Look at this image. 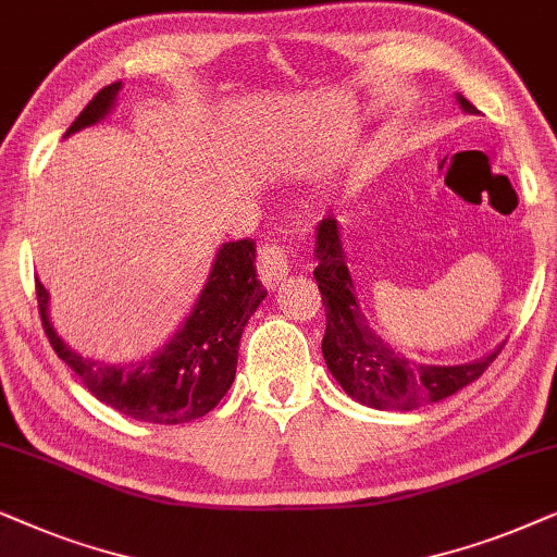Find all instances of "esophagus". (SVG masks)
<instances>
[{"instance_id": "esophagus-1", "label": "esophagus", "mask_w": 557, "mask_h": 557, "mask_svg": "<svg viewBox=\"0 0 557 557\" xmlns=\"http://www.w3.org/2000/svg\"><path fill=\"white\" fill-rule=\"evenodd\" d=\"M287 267H290V255L287 247L280 242H264L257 255V272L259 280L267 287H277L287 277Z\"/></svg>"}]
</instances>
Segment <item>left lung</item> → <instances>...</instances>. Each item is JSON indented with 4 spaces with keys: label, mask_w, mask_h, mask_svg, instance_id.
Masks as SVG:
<instances>
[{
    "label": "left lung",
    "mask_w": 557,
    "mask_h": 557,
    "mask_svg": "<svg viewBox=\"0 0 557 557\" xmlns=\"http://www.w3.org/2000/svg\"><path fill=\"white\" fill-rule=\"evenodd\" d=\"M461 107L473 114L476 107L458 96ZM315 283L325 306L323 359L331 374L356 403L374 410H418L456 395L466 384L479 380L502 354V346L484 359L458 367L418 364L389 348L369 329L354 295L336 219H323L315 226Z\"/></svg>",
    "instance_id": "left-lung-1"
}]
</instances>
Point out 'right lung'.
Instances as JSON below:
<instances>
[{"label": "right lung", "mask_w": 557, "mask_h": 557, "mask_svg": "<svg viewBox=\"0 0 557 557\" xmlns=\"http://www.w3.org/2000/svg\"><path fill=\"white\" fill-rule=\"evenodd\" d=\"M119 88V81L103 86L71 124L69 135L107 116ZM255 251V239L224 244L188 321L170 338V344L162 346V351L139 364L114 367L71 351L48 321V293L35 277L42 329L53 351L103 405L132 420L158 425L198 420L211 412L232 387L242 331L267 295L257 277Z\"/></svg>", "instance_id": "right-lung-1"}]
</instances>
